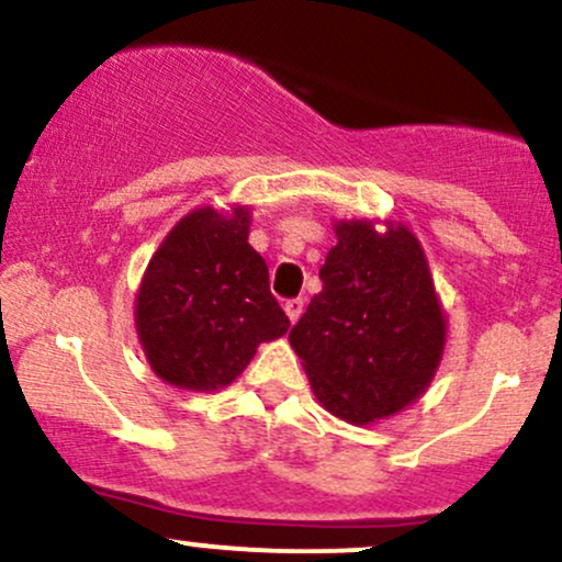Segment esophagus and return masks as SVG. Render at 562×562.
Listing matches in <instances>:
<instances>
[{
    "instance_id": "esophagus-1",
    "label": "esophagus",
    "mask_w": 562,
    "mask_h": 562,
    "mask_svg": "<svg viewBox=\"0 0 562 562\" xmlns=\"http://www.w3.org/2000/svg\"><path fill=\"white\" fill-rule=\"evenodd\" d=\"M285 314L291 317V323H295V319L304 314V299H288L285 301Z\"/></svg>"
}]
</instances>
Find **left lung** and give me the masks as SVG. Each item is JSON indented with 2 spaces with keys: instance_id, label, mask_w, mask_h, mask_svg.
<instances>
[{
  "instance_id": "obj_1",
  "label": "left lung",
  "mask_w": 562,
  "mask_h": 562,
  "mask_svg": "<svg viewBox=\"0 0 562 562\" xmlns=\"http://www.w3.org/2000/svg\"><path fill=\"white\" fill-rule=\"evenodd\" d=\"M323 291L291 330L319 403L349 424L394 416L435 379L446 314L408 226L338 221Z\"/></svg>"
}]
</instances>
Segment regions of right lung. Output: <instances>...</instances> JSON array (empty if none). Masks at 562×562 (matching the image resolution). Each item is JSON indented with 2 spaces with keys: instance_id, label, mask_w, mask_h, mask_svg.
I'll return each mask as SVG.
<instances>
[{
  "instance_id": "1",
  "label": "right lung",
  "mask_w": 562,
  "mask_h": 562,
  "mask_svg": "<svg viewBox=\"0 0 562 562\" xmlns=\"http://www.w3.org/2000/svg\"><path fill=\"white\" fill-rule=\"evenodd\" d=\"M250 211L196 207L162 239L135 295V330L151 371L178 390L215 392L291 319L250 248Z\"/></svg>"
}]
</instances>
